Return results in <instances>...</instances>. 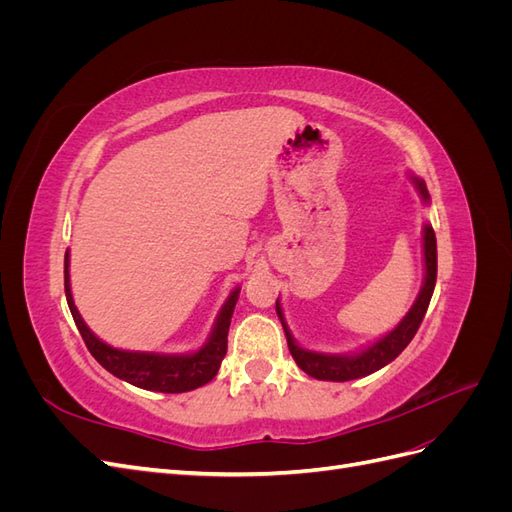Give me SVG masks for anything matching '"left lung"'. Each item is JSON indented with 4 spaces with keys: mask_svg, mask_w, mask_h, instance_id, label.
Returning <instances> with one entry per match:
<instances>
[{
    "mask_svg": "<svg viewBox=\"0 0 512 512\" xmlns=\"http://www.w3.org/2000/svg\"><path fill=\"white\" fill-rule=\"evenodd\" d=\"M410 181L414 183V188L421 196L425 205H429V192L423 179H418L410 173ZM423 260H425V277H423V286L414 305L410 307V312L401 318L397 327L376 339L374 344L365 346L359 352H348V354H329V352H316V350H307L294 342V337L288 329L280 299L275 301V312L280 316V322L286 333V342L288 350L292 354L294 363H297L307 376H312L316 380H331V382H348L356 378H365L374 371L382 369L384 365H389L395 361L397 356L404 352V348L412 342V337L416 335L418 327L425 318V312L431 301L433 288H436V277H438V247H436V232H433L431 224L423 226Z\"/></svg>",
    "mask_w": 512,
    "mask_h": 512,
    "instance_id": "1",
    "label": "left lung"
}]
</instances>
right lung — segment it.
Instances as JSON below:
<instances>
[{"label":"right lung","mask_w":512,"mask_h":512,"mask_svg":"<svg viewBox=\"0 0 512 512\" xmlns=\"http://www.w3.org/2000/svg\"><path fill=\"white\" fill-rule=\"evenodd\" d=\"M64 286H66L68 307L76 322V329H79L83 337V342L87 344L89 352L94 354V359L119 380H126L145 391L185 393L211 382L215 374H218L228 348V327L241 292L239 286L228 294V299L224 301L218 318H215V324L207 337V342L198 350L185 352V354L121 350L102 342V339L87 327L85 320L79 314V309L74 305L72 290H70V252H66V258H64Z\"/></svg>","instance_id":"obj_1"}]
</instances>
